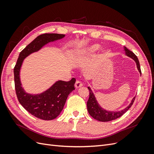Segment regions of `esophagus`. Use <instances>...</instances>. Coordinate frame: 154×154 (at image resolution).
Wrapping results in <instances>:
<instances>
[{"label":"esophagus","instance_id":"esophagus-1","mask_svg":"<svg viewBox=\"0 0 154 154\" xmlns=\"http://www.w3.org/2000/svg\"><path fill=\"white\" fill-rule=\"evenodd\" d=\"M75 85L76 88H80V87L83 86V83L80 81L77 80L75 83V85Z\"/></svg>","mask_w":154,"mask_h":154}]
</instances>
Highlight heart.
I'll return each instance as SVG.
<instances>
[{
	"label": "heart",
	"mask_w": 154,
	"mask_h": 154,
	"mask_svg": "<svg viewBox=\"0 0 154 154\" xmlns=\"http://www.w3.org/2000/svg\"><path fill=\"white\" fill-rule=\"evenodd\" d=\"M101 45L98 44H94L87 46L84 48H83L80 50L74 53L73 55V60L76 61H80V60H83L85 58L87 57L88 56H90L92 54H94L100 50ZM109 54V51L106 49H105L103 51V54L104 56H107Z\"/></svg>",
	"instance_id": "heart-1"
}]
</instances>
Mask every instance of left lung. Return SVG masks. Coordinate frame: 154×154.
Here are the masks:
<instances>
[{"label": "left lung", "instance_id": "8db88e82", "mask_svg": "<svg viewBox=\"0 0 154 154\" xmlns=\"http://www.w3.org/2000/svg\"><path fill=\"white\" fill-rule=\"evenodd\" d=\"M124 49L125 51L126 55H127V57L131 58L134 60L135 62H136L138 71L139 73H140V74H141L140 65H139V60L137 57H136V55L133 52H132L131 51L128 49L126 47H125ZM88 89L89 90V97H88V100L87 101V110L88 112V114H89L94 119L99 121V122H110V121L114 120L116 119H118V118L121 117V116L123 115L126 112H127L130 107L132 106V105H133V103L134 102L135 97H136V96L134 97L131 102H130V103L129 104V105L122 110L108 111V110H106L103 108H102V107L99 105V103H97L94 93H93V92L92 91L90 87H88Z\"/></svg>", "mask_w": 154, "mask_h": 154}]
</instances>
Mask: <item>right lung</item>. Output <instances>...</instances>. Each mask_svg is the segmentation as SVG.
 Wrapping results in <instances>:
<instances>
[{
	"label": "right lung",
	"mask_w": 154,
	"mask_h": 154,
	"mask_svg": "<svg viewBox=\"0 0 154 154\" xmlns=\"http://www.w3.org/2000/svg\"><path fill=\"white\" fill-rule=\"evenodd\" d=\"M65 35L45 33L39 35L20 53L14 68V80L16 94L22 106L35 117L43 120H52L60 114L63 109L68 96L75 89L76 79L69 82L58 80L44 92L37 94L27 93L22 87L20 72L24 60L37 52L49 42L63 38Z\"/></svg>",
	"instance_id": "right-lung-1"
}]
</instances>
